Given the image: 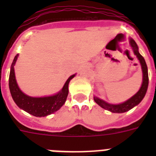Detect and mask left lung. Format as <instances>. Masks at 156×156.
Here are the masks:
<instances>
[{
  "label": "left lung",
  "mask_w": 156,
  "mask_h": 156,
  "mask_svg": "<svg viewBox=\"0 0 156 156\" xmlns=\"http://www.w3.org/2000/svg\"><path fill=\"white\" fill-rule=\"evenodd\" d=\"M129 44H130V46L133 48V53L135 54L138 60H139V62H140L141 66H142V70H143V83H142V86H141L139 90L133 96H132L130 99H129L128 100H126V102L120 104H108V103L105 102L104 100H101L100 98L94 97L95 102L99 104L101 108L106 109V110H108L112 112H115V113L126 112L130 110L131 108H133L134 106L138 105L143 100V99L145 96L146 93H147V90L149 78H148L147 66L146 61L143 58V56L138 52V47L136 42L131 38L129 39Z\"/></svg>",
  "instance_id": "1"
}]
</instances>
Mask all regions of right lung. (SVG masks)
Here are the masks:
<instances>
[{
  "label": "right lung",
  "mask_w": 156,
  "mask_h": 156,
  "mask_svg": "<svg viewBox=\"0 0 156 156\" xmlns=\"http://www.w3.org/2000/svg\"><path fill=\"white\" fill-rule=\"evenodd\" d=\"M17 54L11 65L9 87L13 101L20 108L35 116H46L53 113L63 106L69 94V83L75 74L70 76L65 83L63 88L56 95L46 97H30L19 89L16 82L14 68L16 61L18 59Z\"/></svg>",
  "instance_id": "1"
}]
</instances>
